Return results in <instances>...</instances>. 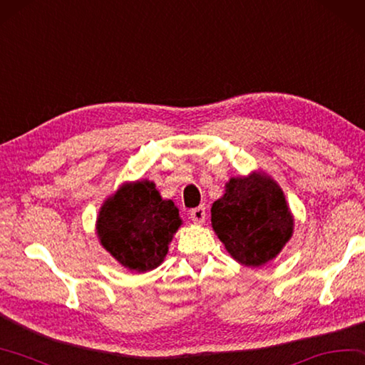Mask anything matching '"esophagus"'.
Returning a JSON list of instances; mask_svg holds the SVG:
<instances>
[{
	"label": "esophagus",
	"mask_w": 365,
	"mask_h": 365,
	"mask_svg": "<svg viewBox=\"0 0 365 365\" xmlns=\"http://www.w3.org/2000/svg\"><path fill=\"white\" fill-rule=\"evenodd\" d=\"M190 218L195 223H202L205 220V207L204 205H200V207H195L190 210Z\"/></svg>",
	"instance_id": "34e87169"
}]
</instances>
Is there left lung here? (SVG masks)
Wrapping results in <instances>:
<instances>
[{
    "label": "left lung",
    "mask_w": 365,
    "mask_h": 365,
    "mask_svg": "<svg viewBox=\"0 0 365 365\" xmlns=\"http://www.w3.org/2000/svg\"><path fill=\"white\" fill-rule=\"evenodd\" d=\"M210 214L212 228L231 257L247 267L273 260L292 236L294 220L282 190L255 172L231 178Z\"/></svg>",
    "instance_id": "left-lung-1"
}]
</instances>
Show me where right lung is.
I'll return each mask as SVG.
<instances>
[{
	"label": "right lung",
	"mask_w": 365,
	"mask_h": 365,
	"mask_svg": "<svg viewBox=\"0 0 365 365\" xmlns=\"http://www.w3.org/2000/svg\"><path fill=\"white\" fill-rule=\"evenodd\" d=\"M178 209L164 201L153 182L123 185L102 205L97 235L123 267L138 273L161 264L178 227Z\"/></svg>",
	"instance_id": "obj_1"
}]
</instances>
